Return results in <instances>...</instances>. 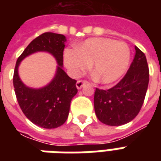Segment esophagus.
I'll list each match as a JSON object with an SVG mask.
<instances>
[{"label":"esophagus","mask_w":161,"mask_h":161,"mask_svg":"<svg viewBox=\"0 0 161 161\" xmlns=\"http://www.w3.org/2000/svg\"><path fill=\"white\" fill-rule=\"evenodd\" d=\"M87 82L86 81H84V80H78L77 82V84H76V86H77V88L79 90V89H81V88L83 87L84 86V84H86Z\"/></svg>","instance_id":"34e87169"}]
</instances>
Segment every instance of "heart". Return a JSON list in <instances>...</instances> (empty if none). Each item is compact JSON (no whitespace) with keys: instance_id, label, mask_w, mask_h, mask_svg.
I'll list each match as a JSON object with an SVG mask.
<instances>
[{"instance_id":"1","label":"heart","mask_w":161,"mask_h":161,"mask_svg":"<svg viewBox=\"0 0 161 161\" xmlns=\"http://www.w3.org/2000/svg\"><path fill=\"white\" fill-rule=\"evenodd\" d=\"M64 62L72 76L91 70L98 82L109 84L119 80L128 70L130 50L127 44L108 38H91L64 53Z\"/></svg>"}]
</instances>
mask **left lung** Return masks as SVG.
Listing matches in <instances>:
<instances>
[{
  "instance_id": "1",
  "label": "left lung",
  "mask_w": 161,
  "mask_h": 161,
  "mask_svg": "<svg viewBox=\"0 0 161 161\" xmlns=\"http://www.w3.org/2000/svg\"><path fill=\"white\" fill-rule=\"evenodd\" d=\"M135 55L123 78L108 90L96 89L94 108L99 121L120 126L135 118L142 108L149 82V70L144 53L135 47Z\"/></svg>"
}]
</instances>
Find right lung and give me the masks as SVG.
I'll return each mask as SVG.
<instances>
[{
    "mask_svg": "<svg viewBox=\"0 0 161 161\" xmlns=\"http://www.w3.org/2000/svg\"><path fill=\"white\" fill-rule=\"evenodd\" d=\"M63 34L45 33L30 43L16 62L13 83L19 107L33 124L44 128H56L68 118L71 99L77 93V81L70 78L63 70ZM37 51L51 53L57 60L55 77L46 86L33 89L26 86L20 80L18 68L25 57Z\"/></svg>",
    "mask_w": 161,
    "mask_h": 161,
    "instance_id": "1",
    "label": "right lung"
}]
</instances>
